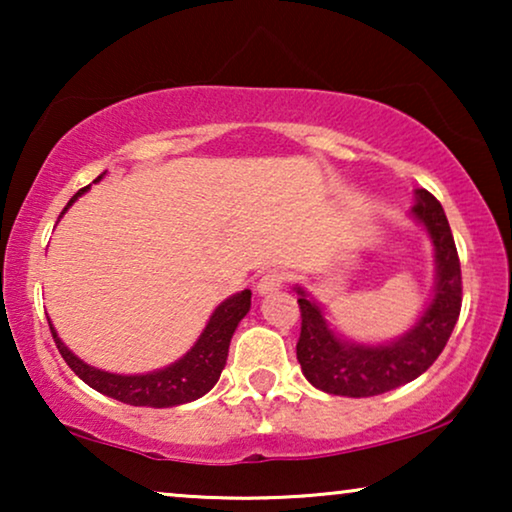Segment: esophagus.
Masks as SVG:
<instances>
[{
  "mask_svg": "<svg viewBox=\"0 0 512 512\" xmlns=\"http://www.w3.org/2000/svg\"><path fill=\"white\" fill-rule=\"evenodd\" d=\"M286 272L284 270H279V268H272V270H265L263 275H261V279H258V284H256V291L258 293H270V291H277L279 286H284L286 284Z\"/></svg>",
  "mask_w": 512,
  "mask_h": 512,
  "instance_id": "1",
  "label": "esophagus"
}]
</instances>
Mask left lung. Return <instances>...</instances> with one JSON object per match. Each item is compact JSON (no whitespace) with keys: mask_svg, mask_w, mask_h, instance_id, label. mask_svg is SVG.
<instances>
[{"mask_svg":"<svg viewBox=\"0 0 512 512\" xmlns=\"http://www.w3.org/2000/svg\"><path fill=\"white\" fill-rule=\"evenodd\" d=\"M412 214L429 230L436 247V296L424 317L403 338L391 345L366 347L345 342L328 328L319 305L298 289L300 338L298 363L312 387L326 394L368 398L403 387L426 373L450 340L461 312V265L454 237L440 202L419 188Z\"/></svg>","mask_w":512,"mask_h":512,"instance_id":"1","label":"left lung"}]
</instances>
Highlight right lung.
<instances>
[{
  "label": "right lung",
  "mask_w": 512,
  "mask_h": 512,
  "mask_svg": "<svg viewBox=\"0 0 512 512\" xmlns=\"http://www.w3.org/2000/svg\"><path fill=\"white\" fill-rule=\"evenodd\" d=\"M102 174L95 181H100ZM86 188H81L79 193L74 195L72 200L67 202V207L79 198L81 193H86ZM67 207L62 209V214L67 212ZM251 307V291L244 289L237 296L228 298L226 303L216 307L212 317H209V324L205 331L195 342L191 352H188L184 359H179L172 366L163 370H156V373L149 375H114L104 373V370H97L88 363L69 352V349L62 345L58 333L53 331L51 326L55 347L62 354V359L67 361V366L74 370L76 375L81 377L88 387L100 391L104 396L116 398V401L128 403V405H146V408H172V405L191 403L195 398L205 396L209 389L219 382L221 370L226 366L228 359V347L230 338H233L237 324H240L244 314L249 312Z\"/></svg>",
  "instance_id": "1"
}]
</instances>
